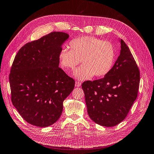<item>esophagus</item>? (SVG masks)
<instances>
[{"label":"esophagus","mask_w":154,"mask_h":154,"mask_svg":"<svg viewBox=\"0 0 154 154\" xmlns=\"http://www.w3.org/2000/svg\"><path fill=\"white\" fill-rule=\"evenodd\" d=\"M81 82L80 81H77L75 82V86L79 87V86H81Z\"/></svg>","instance_id":"esophagus-1"}]
</instances>
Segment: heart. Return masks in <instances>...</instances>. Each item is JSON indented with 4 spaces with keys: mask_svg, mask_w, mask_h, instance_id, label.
I'll return each mask as SVG.
<instances>
[{
    "mask_svg": "<svg viewBox=\"0 0 154 154\" xmlns=\"http://www.w3.org/2000/svg\"><path fill=\"white\" fill-rule=\"evenodd\" d=\"M69 48L59 53V63L66 72H73L81 60L83 64L75 72L79 79H90L94 75L97 77L105 76L113 67L116 54L110 42L85 36L73 39Z\"/></svg>",
    "mask_w": 154,
    "mask_h": 154,
    "instance_id": "obj_1",
    "label": "heart"
}]
</instances>
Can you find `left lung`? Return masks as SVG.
Returning a JSON list of instances; mask_svg holds the SVG:
<instances>
[{"instance_id":"obj_1","label":"left lung","mask_w":154,"mask_h":154,"mask_svg":"<svg viewBox=\"0 0 154 154\" xmlns=\"http://www.w3.org/2000/svg\"><path fill=\"white\" fill-rule=\"evenodd\" d=\"M121 45V54L109 72L82 84L89 117L104 126H114L123 121L137 97L139 69L122 39Z\"/></svg>"}]
</instances>
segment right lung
I'll return each mask as SVG.
<instances>
[{
	"label": "right lung",
	"mask_w": 154,
	"mask_h": 154,
	"mask_svg": "<svg viewBox=\"0 0 154 154\" xmlns=\"http://www.w3.org/2000/svg\"><path fill=\"white\" fill-rule=\"evenodd\" d=\"M69 37L53 32L26 43L13 62L9 80L11 102L21 117L38 127L57 121L75 80L59 67L61 45Z\"/></svg>",
	"instance_id": "obj_1"
}]
</instances>
